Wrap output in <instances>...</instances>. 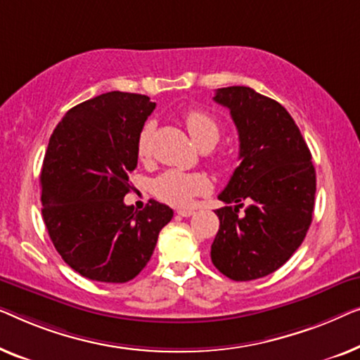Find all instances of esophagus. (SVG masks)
Wrapping results in <instances>:
<instances>
[{
  "label": "esophagus",
  "instance_id": "esophagus-1",
  "mask_svg": "<svg viewBox=\"0 0 360 360\" xmlns=\"http://www.w3.org/2000/svg\"><path fill=\"white\" fill-rule=\"evenodd\" d=\"M176 214L181 215V217H191V215H194V210H191V209H178V210H176Z\"/></svg>",
  "mask_w": 360,
  "mask_h": 360
}]
</instances>
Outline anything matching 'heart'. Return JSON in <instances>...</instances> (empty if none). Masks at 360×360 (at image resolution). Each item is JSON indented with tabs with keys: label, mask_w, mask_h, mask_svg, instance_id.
<instances>
[{
	"label": "heart",
	"mask_w": 360,
	"mask_h": 360,
	"mask_svg": "<svg viewBox=\"0 0 360 360\" xmlns=\"http://www.w3.org/2000/svg\"><path fill=\"white\" fill-rule=\"evenodd\" d=\"M187 130L200 148H212L220 140L221 127L214 115L207 110H191L186 115ZM136 153L140 160H148L151 155V125H145L136 141ZM220 163H229V156H220ZM210 191V179L204 173H184L169 169L160 174L153 182V194L160 200L176 207L189 205L195 195Z\"/></svg>",
	"instance_id": "b5f03b06"
}]
</instances>
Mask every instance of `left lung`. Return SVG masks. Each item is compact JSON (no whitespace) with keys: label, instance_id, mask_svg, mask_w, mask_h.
Segmentation results:
<instances>
[{"label":"left lung","instance_id":"1","mask_svg":"<svg viewBox=\"0 0 360 360\" xmlns=\"http://www.w3.org/2000/svg\"><path fill=\"white\" fill-rule=\"evenodd\" d=\"M214 101L230 109L240 166L219 195L226 205L215 210L220 229L212 262L231 281H255L279 269L302 245L315 207V166L277 101L248 86L217 89Z\"/></svg>","mask_w":360,"mask_h":360}]
</instances>
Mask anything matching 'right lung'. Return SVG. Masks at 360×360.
<instances>
[{"label": "right lung", "instance_id": "add662e5", "mask_svg": "<svg viewBox=\"0 0 360 360\" xmlns=\"http://www.w3.org/2000/svg\"><path fill=\"white\" fill-rule=\"evenodd\" d=\"M155 105L148 96L110 91L70 109L50 136L40 174L44 224L62 259L86 279H134L173 219L156 200L143 210L124 204Z\"/></svg>", "mask_w": 360, "mask_h": 360}]
</instances>
